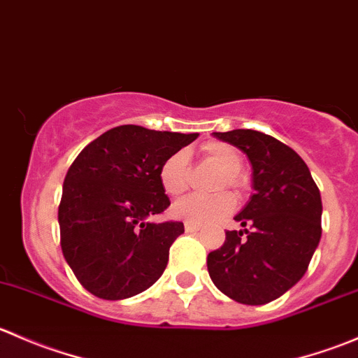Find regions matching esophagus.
<instances>
[{
    "label": "esophagus",
    "mask_w": 358,
    "mask_h": 358,
    "mask_svg": "<svg viewBox=\"0 0 358 358\" xmlns=\"http://www.w3.org/2000/svg\"><path fill=\"white\" fill-rule=\"evenodd\" d=\"M185 230L189 234H196V232H199V227L194 225V223H185Z\"/></svg>",
    "instance_id": "34e87169"
}]
</instances>
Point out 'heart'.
Listing matches in <instances>:
<instances>
[{"label":"heart","mask_w":358,"mask_h":358,"mask_svg":"<svg viewBox=\"0 0 358 358\" xmlns=\"http://www.w3.org/2000/svg\"><path fill=\"white\" fill-rule=\"evenodd\" d=\"M201 154L206 161L222 169L216 190L232 189L236 194H243L248 189V176L241 171L243 157L236 147L225 142H208L201 147ZM159 183L169 197H180L190 185L189 154L185 150L173 152L166 157L159 168ZM236 208L232 194L222 192L216 196H190L173 206V216L194 225H213L220 222Z\"/></svg>","instance_id":"heart-1"}]
</instances>
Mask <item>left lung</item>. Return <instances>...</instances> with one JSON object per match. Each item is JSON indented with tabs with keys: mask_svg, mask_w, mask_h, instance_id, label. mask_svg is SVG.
Here are the masks:
<instances>
[{
	"mask_svg": "<svg viewBox=\"0 0 358 358\" xmlns=\"http://www.w3.org/2000/svg\"><path fill=\"white\" fill-rule=\"evenodd\" d=\"M213 135L246 154L255 194L236 216L244 230H227L223 246L208 255L209 277L234 301L265 305L305 275L319 246V187L305 161L273 136L255 129Z\"/></svg>",
	"mask_w": 358,
	"mask_h": 358,
	"instance_id": "obj_1",
	"label": "left lung"
}]
</instances>
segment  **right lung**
Instances as JSON below:
<instances>
[{"label": "right lung", "mask_w": 358, "mask_h": 358, "mask_svg": "<svg viewBox=\"0 0 358 358\" xmlns=\"http://www.w3.org/2000/svg\"><path fill=\"white\" fill-rule=\"evenodd\" d=\"M197 136L124 124L74 159L59 206L60 246L86 291L115 301L162 275L169 248L185 229L182 222H149L169 206L159 168Z\"/></svg>", "instance_id": "obj_1"}]
</instances>
